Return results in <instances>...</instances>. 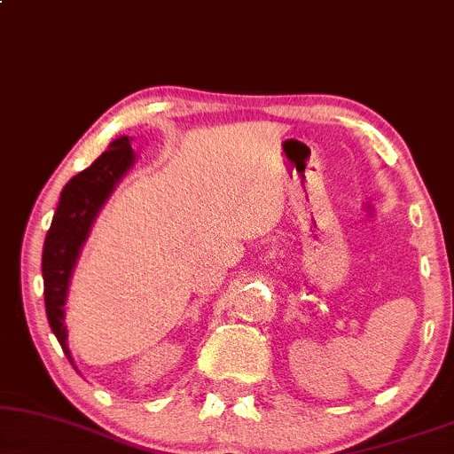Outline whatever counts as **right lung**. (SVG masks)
<instances>
[{"label": "right lung", "instance_id": "1", "mask_svg": "<svg viewBox=\"0 0 454 454\" xmlns=\"http://www.w3.org/2000/svg\"><path fill=\"white\" fill-rule=\"evenodd\" d=\"M132 138L120 137L104 151L87 170L76 174L64 186L59 203L53 215L51 228L47 231L43 247V284H45V311L50 325L56 334L59 347L70 359L68 342H66L64 325V303L68 293V280L74 268L78 253L87 239L97 211L110 197L114 186L124 176L135 161L130 147Z\"/></svg>", "mask_w": 454, "mask_h": 454}]
</instances>
